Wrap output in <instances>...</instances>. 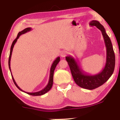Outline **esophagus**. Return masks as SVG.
I'll return each instance as SVG.
<instances>
[{"label":"esophagus","mask_w":120,"mask_h":120,"mask_svg":"<svg viewBox=\"0 0 120 120\" xmlns=\"http://www.w3.org/2000/svg\"><path fill=\"white\" fill-rule=\"evenodd\" d=\"M67 54V52L65 51H62L61 52V54H60V55H61L62 57H64Z\"/></svg>","instance_id":"esophagus-1"}]
</instances>
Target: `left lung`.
<instances>
[{
	"mask_svg": "<svg viewBox=\"0 0 120 120\" xmlns=\"http://www.w3.org/2000/svg\"><path fill=\"white\" fill-rule=\"evenodd\" d=\"M89 25L91 26H96L102 33L107 51L106 63L104 68L98 74L91 75L85 73L72 56H66L65 59L68 62L71 75L75 83L83 89L93 90L103 85L112 75L115 67V55L112 42L106 33L104 26L96 20L90 21Z\"/></svg>",
	"mask_w": 120,
	"mask_h": 120,
	"instance_id": "8db88e82",
	"label": "left lung"
}]
</instances>
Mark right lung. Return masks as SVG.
Listing matches in <instances>:
<instances>
[{"instance_id": "obj_1", "label": "right lung", "mask_w": 120, "mask_h": 120, "mask_svg": "<svg viewBox=\"0 0 120 120\" xmlns=\"http://www.w3.org/2000/svg\"><path fill=\"white\" fill-rule=\"evenodd\" d=\"M31 29H31V27H27V28L25 29L24 30H22L21 31H20V32H19V33H18L17 38H16V39H15L14 41H13V43H12L11 47L10 53H9V60H8V65H9V70H10V71H11V67H10L12 51H13V47H14L15 43H16V42H17V39H19V37H20V36L21 35H22V34H24L25 33H26L29 32V31H31ZM60 57H57V58H56L55 60L54 61H53V63H52V65H51V69H50V73H49V83H48L47 85V86L45 87L43 89H42V90L39 91H38V92H35V93H27V92H25L24 91H23L22 90V89H21L19 87V86H18V85H17V83H16V82H15L14 78H13V77L12 76V73H11L12 77V79H13V82H14L15 85H16V87H17L18 89H19L21 91L24 92V93H26V94H27L30 95H33V96H40V95H44V94H46V93H47V92L49 91L51 89V88H52V85H53V73H54V71H55V68H56V65H57V64H58L59 62L60 61Z\"/></svg>"}]
</instances>
